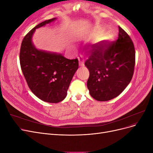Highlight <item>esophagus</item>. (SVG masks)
Here are the masks:
<instances>
[{
	"label": "esophagus",
	"instance_id": "esophagus-1",
	"mask_svg": "<svg viewBox=\"0 0 153 153\" xmlns=\"http://www.w3.org/2000/svg\"><path fill=\"white\" fill-rule=\"evenodd\" d=\"M78 61H79V64L80 66H84V57H83L82 55H80L79 57H78Z\"/></svg>",
	"mask_w": 153,
	"mask_h": 153
}]
</instances>
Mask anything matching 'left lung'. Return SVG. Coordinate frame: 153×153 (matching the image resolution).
<instances>
[{"instance_id":"left-lung-1","label":"left lung","mask_w":153,"mask_h":153,"mask_svg":"<svg viewBox=\"0 0 153 153\" xmlns=\"http://www.w3.org/2000/svg\"><path fill=\"white\" fill-rule=\"evenodd\" d=\"M88 55L85 66L91 96L100 101L119 96L131 80L135 68V50L129 36L119 26L117 40L92 45Z\"/></svg>"}]
</instances>
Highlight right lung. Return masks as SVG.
Masks as SVG:
<instances>
[{"label": "right lung", "mask_w": 153, "mask_h": 153, "mask_svg": "<svg viewBox=\"0 0 153 153\" xmlns=\"http://www.w3.org/2000/svg\"><path fill=\"white\" fill-rule=\"evenodd\" d=\"M47 20L37 25L22 40L20 63L29 89L40 100L57 103L66 98L69 84L78 68V60L68 59L61 54L37 50L32 43L36 29L53 22Z\"/></svg>", "instance_id": "add662e5"}]
</instances>
